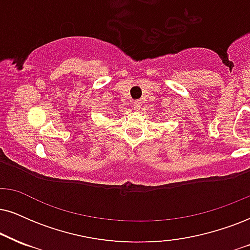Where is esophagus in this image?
I'll use <instances>...</instances> for the list:
<instances>
[{
    "mask_svg": "<svg viewBox=\"0 0 250 250\" xmlns=\"http://www.w3.org/2000/svg\"><path fill=\"white\" fill-rule=\"evenodd\" d=\"M140 107H141V101H134L133 102V109L135 111H138V110H140Z\"/></svg>",
    "mask_w": 250,
    "mask_h": 250,
    "instance_id": "obj_1",
    "label": "esophagus"
}]
</instances>
